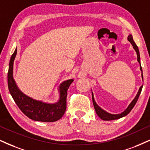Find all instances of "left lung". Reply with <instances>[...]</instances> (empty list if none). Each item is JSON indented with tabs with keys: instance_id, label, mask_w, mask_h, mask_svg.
Returning <instances> with one entry per match:
<instances>
[{
	"instance_id": "left-lung-1",
	"label": "left lung",
	"mask_w": 150,
	"mask_h": 150,
	"mask_svg": "<svg viewBox=\"0 0 150 150\" xmlns=\"http://www.w3.org/2000/svg\"><path fill=\"white\" fill-rule=\"evenodd\" d=\"M128 40L129 42H131L132 44L133 47H134V49H135V51H136V53H137V57H138V62H139L140 64V53H139V50H138V48L137 47V45H136V43H135V42L134 41V40H133V37L132 35H129L128 36ZM140 70H141L142 71V78L143 79V70H142V67H141V65H140ZM142 88H143V86L140 88L139 89V91H138L137 95L136 96V97L134 98V100L132 101V102L129 104V106H128V108H127L126 110H125L123 112H122L121 114H117V115H112V114H110L108 113V112H107L105 111V110H103L101 109L100 107H99L97 106V104L96 103L95 99H94V97H93V94H92V101H93V105H94V108L95 109V111L97 112V115L99 116V117L101 118V120H117V119H119V118H121L124 117V116H126L127 115H128L129 112H131V110H132L133 108H134L135 104H136V102H137L138 99V97H139V96L140 95V92L142 91Z\"/></svg>"
}]
</instances>
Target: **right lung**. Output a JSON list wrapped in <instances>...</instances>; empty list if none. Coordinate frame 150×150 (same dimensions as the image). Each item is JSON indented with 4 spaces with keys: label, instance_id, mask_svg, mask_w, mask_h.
Returning a JSON list of instances; mask_svg holds the SVG:
<instances>
[{
    "label": "right lung",
    "instance_id": "add662e5",
    "mask_svg": "<svg viewBox=\"0 0 150 150\" xmlns=\"http://www.w3.org/2000/svg\"><path fill=\"white\" fill-rule=\"evenodd\" d=\"M16 55V49L11 56L7 73V83L11 95L20 110L30 119L39 122H51L60 120L67 108V90L73 79L66 81L60 86V101L54 104L42 103L27 97L18 89L13 79V64Z\"/></svg>",
    "mask_w": 150,
    "mask_h": 150
}]
</instances>
